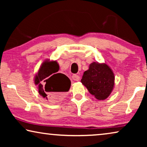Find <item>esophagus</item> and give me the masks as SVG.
Here are the masks:
<instances>
[{
    "label": "esophagus",
    "instance_id": "esophagus-1",
    "mask_svg": "<svg viewBox=\"0 0 147 147\" xmlns=\"http://www.w3.org/2000/svg\"><path fill=\"white\" fill-rule=\"evenodd\" d=\"M72 79H73L74 81H79L80 80V76L77 75V74H74L73 76H72Z\"/></svg>",
    "mask_w": 147,
    "mask_h": 147
}]
</instances>
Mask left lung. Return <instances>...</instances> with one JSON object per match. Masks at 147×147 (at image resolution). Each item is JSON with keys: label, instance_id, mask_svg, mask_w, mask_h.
Returning <instances> with one entry per match:
<instances>
[{"label": "left lung", "instance_id": "left-lung-1", "mask_svg": "<svg viewBox=\"0 0 147 147\" xmlns=\"http://www.w3.org/2000/svg\"><path fill=\"white\" fill-rule=\"evenodd\" d=\"M81 82L90 94L98 100H103L113 90L114 76L108 65L94 62L89 69L84 71Z\"/></svg>", "mask_w": 147, "mask_h": 147}]
</instances>
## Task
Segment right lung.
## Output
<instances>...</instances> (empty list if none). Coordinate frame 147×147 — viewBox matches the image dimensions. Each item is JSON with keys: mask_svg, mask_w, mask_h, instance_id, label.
I'll use <instances>...</instances> for the list:
<instances>
[{"mask_svg": "<svg viewBox=\"0 0 147 147\" xmlns=\"http://www.w3.org/2000/svg\"><path fill=\"white\" fill-rule=\"evenodd\" d=\"M59 68L56 61H44L35 78L40 95L52 101L59 100L71 86V82L67 76L57 73Z\"/></svg>", "mask_w": 147, "mask_h": 147, "instance_id": "obj_1", "label": "right lung"}]
</instances>
